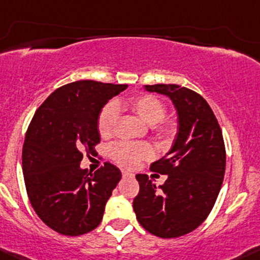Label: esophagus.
<instances>
[{"label": "esophagus", "instance_id": "1", "mask_svg": "<svg viewBox=\"0 0 260 260\" xmlns=\"http://www.w3.org/2000/svg\"><path fill=\"white\" fill-rule=\"evenodd\" d=\"M122 176H124V178H131V176H134V174H131L130 171L122 170Z\"/></svg>", "mask_w": 260, "mask_h": 260}]
</instances>
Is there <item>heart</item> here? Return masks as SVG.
<instances>
[{
    "label": "heart",
    "instance_id": "obj_1",
    "mask_svg": "<svg viewBox=\"0 0 260 260\" xmlns=\"http://www.w3.org/2000/svg\"><path fill=\"white\" fill-rule=\"evenodd\" d=\"M127 109L140 121L148 125L155 138L162 144H170L178 133V120L164 116L167 106L159 98L150 93L131 96L122 104L109 103L101 110L98 119V131L103 138H110L116 126L119 109ZM112 159L124 167H135L141 159H148L152 150L148 144L117 143L110 148Z\"/></svg>",
    "mask_w": 260,
    "mask_h": 260
}]
</instances>
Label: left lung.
Wrapping results in <instances>:
<instances>
[{"mask_svg":"<svg viewBox=\"0 0 260 260\" xmlns=\"http://www.w3.org/2000/svg\"><path fill=\"white\" fill-rule=\"evenodd\" d=\"M168 96L178 112V133L165 156L150 170L168 175L156 186L138 174L140 190L134 199L136 219L160 238H178L197 229L213 209L225 173L223 134L209 104L195 91L179 85H145Z\"/></svg>","mask_w":260,"mask_h":260,"instance_id":"left-lung-1","label":"left lung"}]
</instances>
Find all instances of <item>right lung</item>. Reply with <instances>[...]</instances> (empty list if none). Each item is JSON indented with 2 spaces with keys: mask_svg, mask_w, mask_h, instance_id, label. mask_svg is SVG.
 <instances>
[{
  "mask_svg": "<svg viewBox=\"0 0 260 260\" xmlns=\"http://www.w3.org/2000/svg\"><path fill=\"white\" fill-rule=\"evenodd\" d=\"M126 87L91 80L63 85L28 125L22 149L28 199L39 218L60 234H86L103 220L121 171L105 162L91 174L80 162L100 143L98 119L103 108Z\"/></svg>",
  "mask_w": 260,
  "mask_h": 260,
  "instance_id": "add662e5",
  "label": "right lung"
}]
</instances>
